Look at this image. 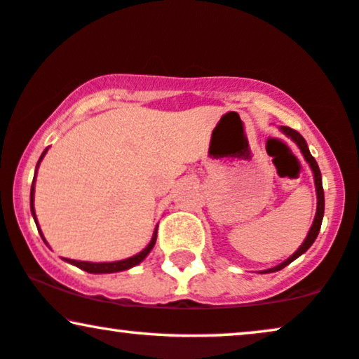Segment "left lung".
Here are the masks:
<instances>
[{"label": "left lung", "instance_id": "8db88e82", "mask_svg": "<svg viewBox=\"0 0 359 359\" xmlns=\"http://www.w3.org/2000/svg\"><path fill=\"white\" fill-rule=\"evenodd\" d=\"M280 130L285 135H288L290 139L293 140L294 144H297L298 147H300V151L303 154V157H305V161L310 164L311 170H313V177H315V185H316V197H318V205H316V215H315V220H313V225L310 229V232H308L305 242L300 245V248H298L297 252L293 253L292 257L288 258V260H285L283 263H280V265L273 266V269H269V270H263L262 273H271V271H278L281 269H285V266L290 265L293 260H297L298 257L302 255V253H305L308 248L311 247L313 242H315L316 237H318V232L321 229V222H323V213H325V194H323V184H321V172H320V167L316 164L315 157L311 156L310 151H308V146H306V140L302 137L300 133H297L294 129H290L287 126H281Z\"/></svg>", "mask_w": 359, "mask_h": 359}]
</instances>
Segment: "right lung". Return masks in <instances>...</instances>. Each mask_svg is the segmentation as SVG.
Segmentation results:
<instances>
[{
	"mask_svg": "<svg viewBox=\"0 0 359 359\" xmlns=\"http://www.w3.org/2000/svg\"><path fill=\"white\" fill-rule=\"evenodd\" d=\"M48 152V149L46 151H44L43 154H41V157H39V161H38V165H39V162L43 161V157H44V154ZM38 165H36V170H38ZM36 177V175H34ZM34 180H33V185H31V213H33V217H34V222H38L36 220V213H34ZM39 226V225H38ZM39 230V229H38ZM41 232V230H39ZM41 237H43V233H41ZM44 240V238H43ZM156 240H157V229H156V232H154V235H152V240H151V243L147 245L146 248H144L142 252H139L137 255H134V257H130V258H126V260H119V262H109V263H93V262H78V260H69V258H66V262H69V263H72V265H76L78 266V269H81V270H84V271H88V273H116V271H122V270H129V269H133V266H135V265H139L140 262L144 260V258H146L149 253H151V250L154 248V245H156Z\"/></svg>",
	"mask_w": 359,
	"mask_h": 359,
	"instance_id": "obj_1",
	"label": "right lung"
}]
</instances>
